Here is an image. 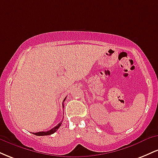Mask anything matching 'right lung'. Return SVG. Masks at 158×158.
I'll return each mask as SVG.
<instances>
[{
    "label": "right lung",
    "instance_id": "right-lung-1",
    "mask_svg": "<svg viewBox=\"0 0 158 158\" xmlns=\"http://www.w3.org/2000/svg\"><path fill=\"white\" fill-rule=\"evenodd\" d=\"M65 99H66V97L64 98V101H63V102H64ZM63 106H64V105H63ZM63 107H64V106H63ZM62 121H61V122L59 123V124L57 125V126L54 127V128H52V129L50 130V131H40V132H36V133H32V134H34V135H37V136H46V135H52V134L55 133V132L57 131L58 129H59V128L61 126V123H62Z\"/></svg>",
    "mask_w": 158,
    "mask_h": 158
}]
</instances>
